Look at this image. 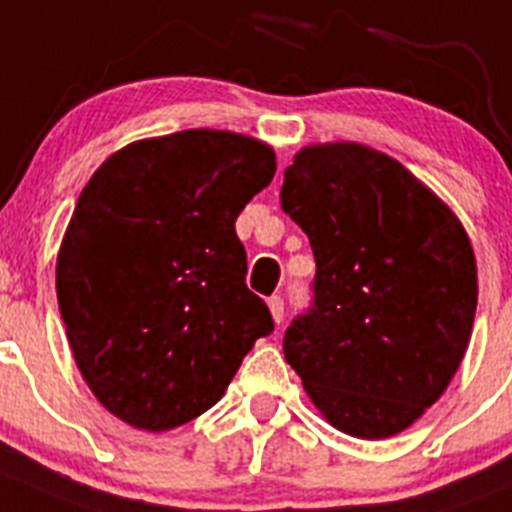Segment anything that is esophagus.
<instances>
[{
    "instance_id": "esophagus-1",
    "label": "esophagus",
    "mask_w": 512,
    "mask_h": 512,
    "mask_svg": "<svg viewBox=\"0 0 512 512\" xmlns=\"http://www.w3.org/2000/svg\"><path fill=\"white\" fill-rule=\"evenodd\" d=\"M269 312H271V317H274L276 325H279V322L284 320V299L269 297Z\"/></svg>"
}]
</instances>
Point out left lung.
<instances>
[{"mask_svg":"<svg viewBox=\"0 0 512 512\" xmlns=\"http://www.w3.org/2000/svg\"><path fill=\"white\" fill-rule=\"evenodd\" d=\"M281 208L317 261L312 307L284 332V358L335 429H409L470 345L477 264L462 223L401 162L355 142L299 149Z\"/></svg>","mask_w":512,"mask_h":512,"instance_id":"obj_1","label":"left lung"}]
</instances>
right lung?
Segmentation results:
<instances>
[{
	"instance_id": "right-lung-1",
	"label": "right lung",
	"mask_w": 512,
	"mask_h": 512,
	"mask_svg": "<svg viewBox=\"0 0 512 512\" xmlns=\"http://www.w3.org/2000/svg\"><path fill=\"white\" fill-rule=\"evenodd\" d=\"M274 172L259 139L187 129L119 149L83 187L55 269L60 317L83 381L134 429L198 419L274 330L236 236Z\"/></svg>"
}]
</instances>
